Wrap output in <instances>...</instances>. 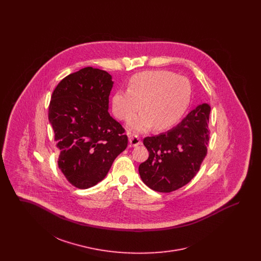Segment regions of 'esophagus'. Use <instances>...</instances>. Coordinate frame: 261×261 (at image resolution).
<instances>
[{
    "label": "esophagus",
    "instance_id": "34e87169",
    "mask_svg": "<svg viewBox=\"0 0 261 261\" xmlns=\"http://www.w3.org/2000/svg\"><path fill=\"white\" fill-rule=\"evenodd\" d=\"M129 144L131 147H137V146L141 145V140L136 135H130L129 136Z\"/></svg>",
    "mask_w": 261,
    "mask_h": 261
}]
</instances>
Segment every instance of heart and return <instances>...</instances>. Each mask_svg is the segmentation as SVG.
<instances>
[{"label": "heart", "instance_id": "heart-1", "mask_svg": "<svg viewBox=\"0 0 261 261\" xmlns=\"http://www.w3.org/2000/svg\"><path fill=\"white\" fill-rule=\"evenodd\" d=\"M192 88L183 76L167 70H150L134 75L127 91L119 90L112 96V112L120 120H127L135 132H146L155 126L159 131L172 128L183 117L190 103Z\"/></svg>", "mask_w": 261, "mask_h": 261}]
</instances>
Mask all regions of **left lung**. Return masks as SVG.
<instances>
[{
  "instance_id": "left-lung-1",
  "label": "left lung",
  "mask_w": 261,
  "mask_h": 261,
  "mask_svg": "<svg viewBox=\"0 0 261 261\" xmlns=\"http://www.w3.org/2000/svg\"><path fill=\"white\" fill-rule=\"evenodd\" d=\"M211 107L199 105L173 129L144 139L149 159L139 166L143 182L153 191L170 193L199 172L207 153Z\"/></svg>"
}]
</instances>
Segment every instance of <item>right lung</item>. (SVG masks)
Here are the masks:
<instances>
[{"label": "right lung", "instance_id": "right-lung-1", "mask_svg": "<svg viewBox=\"0 0 261 261\" xmlns=\"http://www.w3.org/2000/svg\"><path fill=\"white\" fill-rule=\"evenodd\" d=\"M112 75L85 67L63 78L53 92L49 121L60 149L59 168L78 188L97 185L128 144L125 130L109 113Z\"/></svg>", "mask_w": 261, "mask_h": 261}]
</instances>
